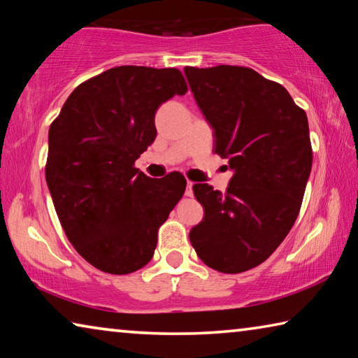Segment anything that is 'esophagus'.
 Masks as SVG:
<instances>
[{
  "label": "esophagus",
  "mask_w": 358,
  "mask_h": 358,
  "mask_svg": "<svg viewBox=\"0 0 358 358\" xmlns=\"http://www.w3.org/2000/svg\"><path fill=\"white\" fill-rule=\"evenodd\" d=\"M192 181H187V183H186V191H185V196H187V197H191L192 196Z\"/></svg>",
  "instance_id": "obj_1"
}]
</instances>
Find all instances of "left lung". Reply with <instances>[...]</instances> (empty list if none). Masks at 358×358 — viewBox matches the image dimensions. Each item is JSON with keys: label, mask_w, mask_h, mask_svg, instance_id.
<instances>
[{"label": "left lung", "mask_w": 358, "mask_h": 358, "mask_svg": "<svg viewBox=\"0 0 358 358\" xmlns=\"http://www.w3.org/2000/svg\"><path fill=\"white\" fill-rule=\"evenodd\" d=\"M234 177L226 194L197 183L203 220L189 240L205 265L241 273L268 259L299 216L313 166L308 118L282 85L251 68H185Z\"/></svg>", "instance_id": "1"}]
</instances>
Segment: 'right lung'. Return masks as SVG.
I'll return each mask as SVG.
<instances>
[{
	"instance_id": "1",
	"label": "right lung",
	"mask_w": 358,
	"mask_h": 358,
	"mask_svg": "<svg viewBox=\"0 0 358 358\" xmlns=\"http://www.w3.org/2000/svg\"><path fill=\"white\" fill-rule=\"evenodd\" d=\"M186 92L175 68L118 66L78 85L50 124L45 180L58 220L101 271L147 265L157 230L183 197V175L155 180L134 162L155 142L157 107Z\"/></svg>"
}]
</instances>
